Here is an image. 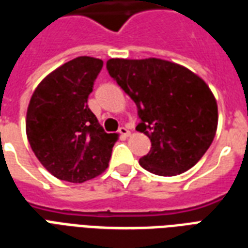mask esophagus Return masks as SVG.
Returning a JSON list of instances; mask_svg holds the SVG:
<instances>
[{"mask_svg":"<svg viewBox=\"0 0 248 248\" xmlns=\"http://www.w3.org/2000/svg\"><path fill=\"white\" fill-rule=\"evenodd\" d=\"M119 134L122 135V137H129L130 135L129 129H126V127H121V129H119Z\"/></svg>","mask_w":248,"mask_h":248,"instance_id":"esophagus-1","label":"esophagus"}]
</instances>
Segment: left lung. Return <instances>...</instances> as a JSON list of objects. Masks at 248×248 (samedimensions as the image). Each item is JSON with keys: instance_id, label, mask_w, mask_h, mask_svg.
<instances>
[{"instance_id": "obj_1", "label": "left lung", "mask_w": 248, "mask_h": 248, "mask_svg": "<svg viewBox=\"0 0 248 248\" xmlns=\"http://www.w3.org/2000/svg\"><path fill=\"white\" fill-rule=\"evenodd\" d=\"M106 67L137 105V130L151 140L140 166L162 177L191 169L218 126V106L207 83L185 66L159 58H111Z\"/></svg>"}]
</instances>
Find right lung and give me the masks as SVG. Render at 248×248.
Listing matches in <instances>:
<instances>
[{
	"mask_svg": "<svg viewBox=\"0 0 248 248\" xmlns=\"http://www.w3.org/2000/svg\"><path fill=\"white\" fill-rule=\"evenodd\" d=\"M102 60L77 57L46 76L30 98L26 135L51 175L83 183L108 166L117 134L105 133L87 106Z\"/></svg>",
	"mask_w": 248,
	"mask_h": 248,
	"instance_id": "add662e5",
	"label": "right lung"
}]
</instances>
